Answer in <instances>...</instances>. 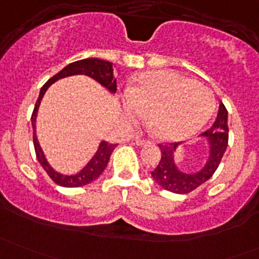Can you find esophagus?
I'll return each mask as SVG.
<instances>
[{
    "instance_id": "esophagus-1",
    "label": "esophagus",
    "mask_w": 259,
    "mask_h": 259,
    "mask_svg": "<svg viewBox=\"0 0 259 259\" xmlns=\"http://www.w3.org/2000/svg\"><path fill=\"white\" fill-rule=\"evenodd\" d=\"M148 143H150V142H149V140H146V139H142V138H139V137H138L137 139H135V144L140 145V146L148 144Z\"/></svg>"
}]
</instances>
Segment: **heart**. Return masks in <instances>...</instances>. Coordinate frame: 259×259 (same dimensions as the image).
<instances>
[{
  "instance_id": "1",
  "label": "heart",
  "mask_w": 259,
  "mask_h": 259,
  "mask_svg": "<svg viewBox=\"0 0 259 259\" xmlns=\"http://www.w3.org/2000/svg\"><path fill=\"white\" fill-rule=\"evenodd\" d=\"M124 113L137 120L150 113L149 125L164 140L193 137L209 120L215 106L207 86L174 71L146 72L127 90Z\"/></svg>"
}]
</instances>
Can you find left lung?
I'll return each mask as SVG.
<instances>
[{"mask_svg": "<svg viewBox=\"0 0 259 259\" xmlns=\"http://www.w3.org/2000/svg\"><path fill=\"white\" fill-rule=\"evenodd\" d=\"M228 111L223 104L219 105L217 119L213 126L205 130L202 137L209 142V156L205 165L194 174L180 171L174 163V151L179 143L158 144L160 148V160L151 171L153 179L165 190L177 194H187L211 178L221 164L226 149L228 146Z\"/></svg>", "mask_w": 259, "mask_h": 259, "instance_id": "obj_1", "label": "left lung"}]
</instances>
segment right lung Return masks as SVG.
Returning <instances> with one entry per match:
<instances>
[{
    "instance_id": "right-lung-1",
    "label": "right lung",
    "mask_w": 259,
    "mask_h": 259,
    "mask_svg": "<svg viewBox=\"0 0 259 259\" xmlns=\"http://www.w3.org/2000/svg\"><path fill=\"white\" fill-rule=\"evenodd\" d=\"M71 75H88V76L93 77L94 80L98 81L99 83H101L104 88L108 89L110 93H115L116 91V79H115L113 75V62H109L100 59H83L79 60V61L71 62L66 67H64L61 71L54 75L41 88L40 95H38L37 101L35 104V109H33L32 115H31V122H32L33 129V146H35L36 156H37L38 163L41 164V166L45 169V171L49 174L50 178L54 180L56 184L66 188H77L89 184V183H91L93 180L100 177V174L105 170L111 153H113L117 144H110L108 142H101L100 145H99L98 151L93 156V159L89 161L88 165L80 173L75 174V176H62V174L57 173V171H55L50 166L45 155H44L42 150H41V146L38 144L37 137H36V116H37V110L38 106H40L41 99H42L44 94L46 93L49 86L52 85L55 81H57L59 79L71 76Z\"/></svg>"
}]
</instances>
